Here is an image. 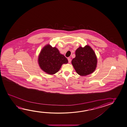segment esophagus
<instances>
[{
    "instance_id": "esophagus-1",
    "label": "esophagus",
    "mask_w": 127,
    "mask_h": 127,
    "mask_svg": "<svg viewBox=\"0 0 127 127\" xmlns=\"http://www.w3.org/2000/svg\"><path fill=\"white\" fill-rule=\"evenodd\" d=\"M68 63H70L71 62V59H70V58H68Z\"/></svg>"
}]
</instances>
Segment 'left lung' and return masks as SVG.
<instances>
[{"mask_svg":"<svg viewBox=\"0 0 127 127\" xmlns=\"http://www.w3.org/2000/svg\"><path fill=\"white\" fill-rule=\"evenodd\" d=\"M75 57L72 64L75 71L79 75L86 76L94 72L96 69L97 59L96 54L89 45L80 46L75 51Z\"/></svg>","mask_w":127,"mask_h":127,"instance_id":"left-lung-1","label":"left lung"}]
</instances>
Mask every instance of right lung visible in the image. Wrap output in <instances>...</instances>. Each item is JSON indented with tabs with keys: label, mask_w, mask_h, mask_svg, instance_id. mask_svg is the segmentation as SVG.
Wrapping results in <instances>:
<instances>
[{
	"label": "right lung",
	"mask_w": 127,
	"mask_h": 127,
	"mask_svg": "<svg viewBox=\"0 0 127 127\" xmlns=\"http://www.w3.org/2000/svg\"><path fill=\"white\" fill-rule=\"evenodd\" d=\"M38 63L41 70L52 75L57 73L63 64L68 63V60L57 48L48 44L40 51Z\"/></svg>",
	"instance_id": "right-lung-1"
}]
</instances>
